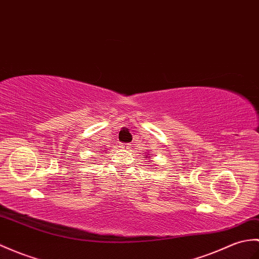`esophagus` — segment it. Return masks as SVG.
<instances>
[{"instance_id": "obj_1", "label": "esophagus", "mask_w": 259, "mask_h": 259, "mask_svg": "<svg viewBox=\"0 0 259 259\" xmlns=\"http://www.w3.org/2000/svg\"><path fill=\"white\" fill-rule=\"evenodd\" d=\"M131 147V144L129 143H121V146H120V148H121L122 150H129Z\"/></svg>"}]
</instances>
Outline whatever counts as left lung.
<instances>
[{
    "label": "left lung",
    "instance_id": "1",
    "mask_svg": "<svg viewBox=\"0 0 259 259\" xmlns=\"http://www.w3.org/2000/svg\"><path fill=\"white\" fill-rule=\"evenodd\" d=\"M144 157H146V155H144Z\"/></svg>",
    "mask_w": 259,
    "mask_h": 259
}]
</instances>
